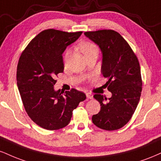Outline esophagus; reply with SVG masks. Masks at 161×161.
I'll use <instances>...</instances> for the list:
<instances>
[{
    "instance_id": "esophagus-1",
    "label": "esophagus",
    "mask_w": 161,
    "mask_h": 161,
    "mask_svg": "<svg viewBox=\"0 0 161 161\" xmlns=\"http://www.w3.org/2000/svg\"><path fill=\"white\" fill-rule=\"evenodd\" d=\"M86 97L88 99H93V94H91V93H86Z\"/></svg>"
}]
</instances>
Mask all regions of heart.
<instances>
[{"mask_svg":"<svg viewBox=\"0 0 161 161\" xmlns=\"http://www.w3.org/2000/svg\"><path fill=\"white\" fill-rule=\"evenodd\" d=\"M79 49L82 52L84 56L90 55V54L92 53H98V51H99L97 46L92 42H82L79 46Z\"/></svg>","mask_w":161,"mask_h":161,"instance_id":"heart-1","label":"heart"}]
</instances>
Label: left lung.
Listing matches in <instances>:
<instances>
[{
    "label": "left lung",
    "instance_id": "8db88e82",
    "mask_svg": "<svg viewBox=\"0 0 161 161\" xmlns=\"http://www.w3.org/2000/svg\"><path fill=\"white\" fill-rule=\"evenodd\" d=\"M84 34L101 50V73L107 79L105 86L112 93L108 100L101 94H94L101 107L92 116V121L106 130L120 129L130 120L140 99L142 82L139 61L127 42L115 31Z\"/></svg>",
    "mask_w": 161,
    "mask_h": 161
}]
</instances>
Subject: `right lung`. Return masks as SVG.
Returning <instances> with one entry per match:
<instances>
[{
	"label": "right lung",
	"mask_w": 161,
	"mask_h": 161,
	"mask_svg": "<svg viewBox=\"0 0 161 161\" xmlns=\"http://www.w3.org/2000/svg\"><path fill=\"white\" fill-rule=\"evenodd\" d=\"M82 31H42L29 42L19 58L16 79L23 105L29 117L42 128L54 130L69 123L75 109L86 100L83 92L55 91V78L63 73L62 54Z\"/></svg>",
	"instance_id": "add662e5"
}]
</instances>
